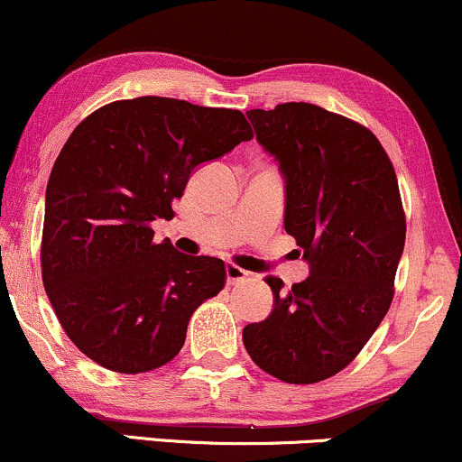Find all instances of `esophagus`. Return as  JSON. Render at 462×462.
I'll use <instances>...</instances> for the list:
<instances>
[{
    "instance_id": "obj_1",
    "label": "esophagus",
    "mask_w": 462,
    "mask_h": 462,
    "mask_svg": "<svg viewBox=\"0 0 462 462\" xmlns=\"http://www.w3.org/2000/svg\"><path fill=\"white\" fill-rule=\"evenodd\" d=\"M248 276L246 270H242L240 265L236 263H226V283L229 285H236L240 283V281H244Z\"/></svg>"
}]
</instances>
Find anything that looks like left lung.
I'll return each mask as SVG.
<instances>
[{
	"label": "left lung",
	"instance_id": "obj_1",
	"mask_svg": "<svg viewBox=\"0 0 462 462\" xmlns=\"http://www.w3.org/2000/svg\"><path fill=\"white\" fill-rule=\"evenodd\" d=\"M259 144L285 177V231L311 273L283 294L268 276L273 313L248 324L251 359L291 384L327 381L352 363L393 300L406 218L398 177L363 125L313 103L251 110Z\"/></svg>",
	"mask_w": 462,
	"mask_h": 462
}]
</instances>
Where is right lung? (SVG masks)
Masks as SVG:
<instances>
[{
	"instance_id": "add662e5",
	"label": "right lung",
	"mask_w": 462,
	"mask_h": 462,
	"mask_svg": "<svg viewBox=\"0 0 462 462\" xmlns=\"http://www.w3.org/2000/svg\"><path fill=\"white\" fill-rule=\"evenodd\" d=\"M240 110L168 97L107 103L86 116L51 168L42 285L64 333L106 370L172 361L197 307L225 287V262L153 242L192 171L251 140Z\"/></svg>"
}]
</instances>
